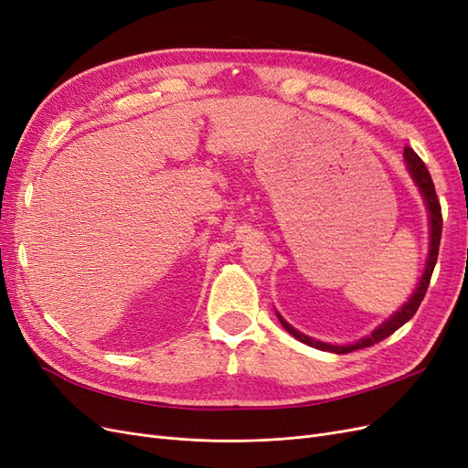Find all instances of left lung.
Returning a JSON list of instances; mask_svg holds the SVG:
<instances>
[{
	"instance_id": "left-lung-1",
	"label": "left lung",
	"mask_w": 468,
	"mask_h": 468,
	"mask_svg": "<svg viewBox=\"0 0 468 468\" xmlns=\"http://www.w3.org/2000/svg\"><path fill=\"white\" fill-rule=\"evenodd\" d=\"M404 158H406V164H408V169L410 174H412L416 186L420 187L423 199H426V205H428V210H430V224H431V239H430V256H428V263H426V271H423L421 279H420V285L416 289V292L410 296V301L396 313L394 316H390L387 322H382L378 328L371 334L367 335L363 339H359V342L351 344V346H330V344H322V342H316V339L308 337L301 332H296L292 325L289 322L281 320L282 328H285L291 335H294L299 342L310 346V347H316V349H322V351H332V353H351L356 349H363V347H371L378 342H382V339L392 335L396 330L400 328V325H404L410 318H412L416 314V310L420 308L423 296H426V291L430 287V281H431V273H433V267H435V261H437V253H439V242H441V229H443V217H441V205H439V199H437V193H435V187H433V181H431V176L428 172L426 164L421 162L420 155L412 150L408 148L404 150Z\"/></svg>"
}]
</instances>
